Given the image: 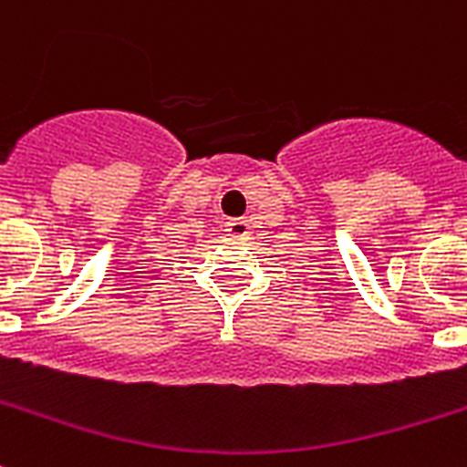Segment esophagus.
I'll return each mask as SVG.
<instances>
[{
	"label": "esophagus",
	"instance_id": "34e87169",
	"mask_svg": "<svg viewBox=\"0 0 467 467\" xmlns=\"http://www.w3.org/2000/svg\"><path fill=\"white\" fill-rule=\"evenodd\" d=\"M249 223L244 221V218H234V221L227 223V234L230 237H237V240H244V237H249Z\"/></svg>",
	"mask_w": 467,
	"mask_h": 467
}]
</instances>
